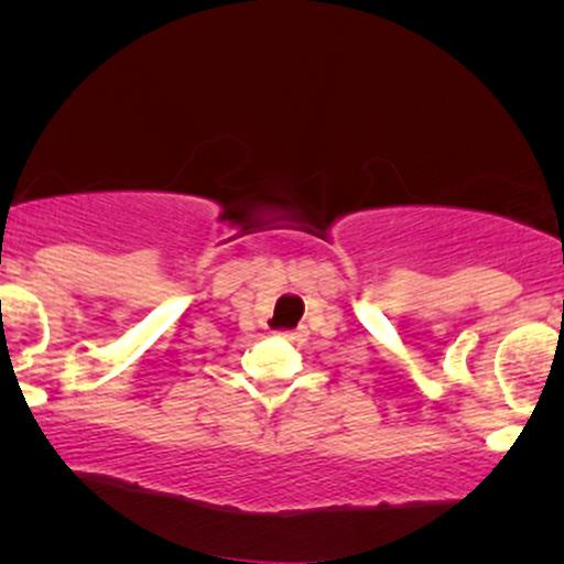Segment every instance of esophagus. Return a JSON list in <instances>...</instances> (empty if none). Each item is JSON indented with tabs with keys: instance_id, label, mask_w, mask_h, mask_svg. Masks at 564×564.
<instances>
[{
	"instance_id": "1",
	"label": "esophagus",
	"mask_w": 564,
	"mask_h": 564,
	"mask_svg": "<svg viewBox=\"0 0 564 564\" xmlns=\"http://www.w3.org/2000/svg\"><path fill=\"white\" fill-rule=\"evenodd\" d=\"M281 336H286V339L294 341V339H300V336H302V328H294V332H281Z\"/></svg>"
}]
</instances>
